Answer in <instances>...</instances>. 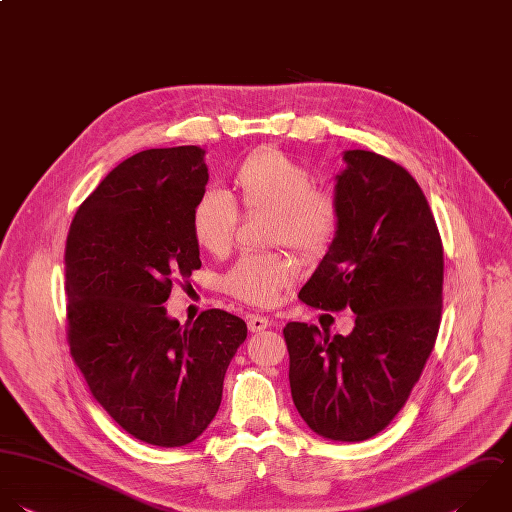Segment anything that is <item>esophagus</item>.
I'll return each instance as SVG.
<instances>
[{"label": "esophagus", "mask_w": 512, "mask_h": 512, "mask_svg": "<svg viewBox=\"0 0 512 512\" xmlns=\"http://www.w3.org/2000/svg\"><path fill=\"white\" fill-rule=\"evenodd\" d=\"M269 325H271V321H269L267 317H263V315H249V317H247V327H249L251 333H261V331H265Z\"/></svg>", "instance_id": "34e87169"}]
</instances>
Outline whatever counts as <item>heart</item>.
Wrapping results in <instances>:
<instances>
[{
    "label": "heart",
    "instance_id": "1",
    "mask_svg": "<svg viewBox=\"0 0 512 512\" xmlns=\"http://www.w3.org/2000/svg\"><path fill=\"white\" fill-rule=\"evenodd\" d=\"M233 189L245 213H271L269 241L305 257L323 255L337 237L341 207L333 193L315 187L311 169L289 153L267 147L243 159ZM239 211L221 191H205L191 211L195 243L213 257H225L237 237ZM297 279V263L283 253L243 255L223 275V291L257 305H273Z\"/></svg>",
    "mask_w": 512,
    "mask_h": 512
}]
</instances>
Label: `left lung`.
I'll return each mask as SVG.
<instances>
[{"label":"left lung","instance_id":"8db88e82","mask_svg":"<svg viewBox=\"0 0 512 512\" xmlns=\"http://www.w3.org/2000/svg\"><path fill=\"white\" fill-rule=\"evenodd\" d=\"M335 241L299 299L351 309V335L287 323L289 383L321 437L359 443L405 407L435 347L443 311V241L425 193L399 163L363 149L343 155Z\"/></svg>","mask_w":512,"mask_h":512}]
</instances>
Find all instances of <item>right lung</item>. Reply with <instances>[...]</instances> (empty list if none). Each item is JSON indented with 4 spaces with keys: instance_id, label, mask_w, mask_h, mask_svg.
I'll list each match as a JSON object with an SVG mask.
<instances>
[{
    "instance_id": "1",
    "label": "right lung",
    "mask_w": 512,
    "mask_h": 512,
    "mask_svg": "<svg viewBox=\"0 0 512 512\" xmlns=\"http://www.w3.org/2000/svg\"><path fill=\"white\" fill-rule=\"evenodd\" d=\"M195 145L147 149L119 163L79 205L65 243L67 343L91 395L131 437L193 443L213 421L243 319L167 317L175 279L201 267L191 211L209 181Z\"/></svg>"
}]
</instances>
